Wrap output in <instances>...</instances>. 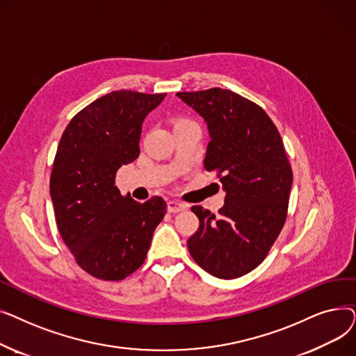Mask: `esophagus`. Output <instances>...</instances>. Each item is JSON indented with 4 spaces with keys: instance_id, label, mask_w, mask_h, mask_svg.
Masks as SVG:
<instances>
[{
    "instance_id": "obj_1",
    "label": "esophagus",
    "mask_w": 356,
    "mask_h": 356,
    "mask_svg": "<svg viewBox=\"0 0 356 356\" xmlns=\"http://www.w3.org/2000/svg\"><path fill=\"white\" fill-rule=\"evenodd\" d=\"M186 209V204L180 203L177 200H168L167 202V211L170 213H177V212H183Z\"/></svg>"
}]
</instances>
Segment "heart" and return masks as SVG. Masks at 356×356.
<instances>
[{"instance_id":"1","label":"heart","mask_w":356,"mask_h":356,"mask_svg":"<svg viewBox=\"0 0 356 356\" xmlns=\"http://www.w3.org/2000/svg\"><path fill=\"white\" fill-rule=\"evenodd\" d=\"M188 121H189V120H179L176 124H180V122H188Z\"/></svg>"}]
</instances>
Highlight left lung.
<instances>
[{"label": "left lung", "instance_id": "1", "mask_svg": "<svg viewBox=\"0 0 356 356\" xmlns=\"http://www.w3.org/2000/svg\"><path fill=\"white\" fill-rule=\"evenodd\" d=\"M176 95L208 124L203 165L227 193L218 215L192 207L199 228L189 252L213 277H242L263 263L287 218L293 172L282 136L263 108L229 89Z\"/></svg>", "mask_w": 356, "mask_h": 356}]
</instances>
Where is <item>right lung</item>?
I'll use <instances>...</instances> for the list:
<instances>
[{
  "mask_svg": "<svg viewBox=\"0 0 356 356\" xmlns=\"http://www.w3.org/2000/svg\"><path fill=\"white\" fill-rule=\"evenodd\" d=\"M164 97L106 93L70 120L54 156L56 225L78 266L105 282H120L141 267L167 211L160 196L140 203L115 186L118 168L140 156L144 118Z\"/></svg>",
  "mask_w": 356,
  "mask_h": 356,
  "instance_id": "obj_1",
  "label": "right lung"
}]
</instances>
